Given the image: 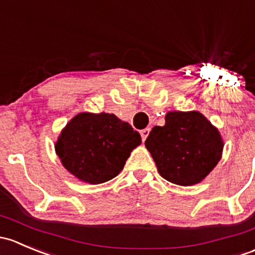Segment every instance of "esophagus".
Instances as JSON below:
<instances>
[{
    "instance_id": "esophagus-1",
    "label": "esophagus",
    "mask_w": 255,
    "mask_h": 255,
    "mask_svg": "<svg viewBox=\"0 0 255 255\" xmlns=\"http://www.w3.org/2000/svg\"><path fill=\"white\" fill-rule=\"evenodd\" d=\"M148 133H149V128H143V130H141V137H142V141L146 140V137H147V136H148Z\"/></svg>"
}]
</instances>
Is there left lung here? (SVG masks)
<instances>
[{"mask_svg": "<svg viewBox=\"0 0 255 255\" xmlns=\"http://www.w3.org/2000/svg\"><path fill=\"white\" fill-rule=\"evenodd\" d=\"M158 173L170 183H200L221 159L219 130L199 112H168L166 124L154 127L145 141Z\"/></svg>", "mask_w": 255, "mask_h": 255, "instance_id": "obj_1", "label": "left lung"}]
</instances>
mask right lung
Wrapping results in <instances>:
<instances>
[{"mask_svg": "<svg viewBox=\"0 0 255 255\" xmlns=\"http://www.w3.org/2000/svg\"><path fill=\"white\" fill-rule=\"evenodd\" d=\"M141 136L114 114L80 113L60 133L55 151L71 174L89 184L117 177Z\"/></svg>", "mask_w": 255, "mask_h": 255, "instance_id": "add662e5", "label": "right lung"}]
</instances>
